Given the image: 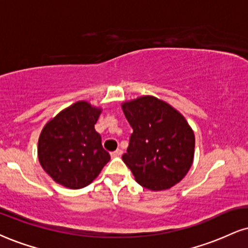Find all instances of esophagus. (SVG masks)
<instances>
[{
	"mask_svg": "<svg viewBox=\"0 0 248 248\" xmlns=\"http://www.w3.org/2000/svg\"><path fill=\"white\" fill-rule=\"evenodd\" d=\"M121 155H122V150H121V149H116L115 151H113V153H111V157H112V158L120 157Z\"/></svg>",
	"mask_w": 248,
	"mask_h": 248,
	"instance_id": "esophagus-1",
	"label": "esophagus"
}]
</instances>
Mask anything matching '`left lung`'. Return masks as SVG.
I'll return each mask as SVG.
<instances>
[{"label":"left lung","mask_w":248,"mask_h":248,"mask_svg":"<svg viewBox=\"0 0 248 248\" xmlns=\"http://www.w3.org/2000/svg\"><path fill=\"white\" fill-rule=\"evenodd\" d=\"M133 128L122 160L144 188L165 190L181 181L194 159L195 136L180 112L154 95L122 103Z\"/></svg>","instance_id":"obj_1"}]
</instances>
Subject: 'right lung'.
I'll return each mask as SVG.
<instances>
[{
    "mask_svg": "<svg viewBox=\"0 0 248 248\" xmlns=\"http://www.w3.org/2000/svg\"><path fill=\"white\" fill-rule=\"evenodd\" d=\"M101 108L79 100L45 124L38 141L41 168L56 184L70 189L90 185L111 159L94 124Z\"/></svg>",
    "mask_w": 248,
    "mask_h": 248,
    "instance_id": "1",
    "label": "right lung"
}]
</instances>
